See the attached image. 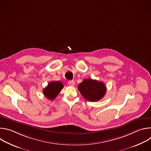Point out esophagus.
I'll list each match as a JSON object with an SVG mask.
<instances>
[{
  "label": "esophagus",
  "mask_w": 151,
  "mask_h": 151,
  "mask_svg": "<svg viewBox=\"0 0 151 151\" xmlns=\"http://www.w3.org/2000/svg\"><path fill=\"white\" fill-rule=\"evenodd\" d=\"M75 84V82L73 81H69L68 82V85H70V86H72V87H73V86H74Z\"/></svg>",
  "instance_id": "34e87169"
}]
</instances>
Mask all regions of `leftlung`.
I'll return each instance as SVG.
<instances>
[{"label":"left lung","instance_id":"obj_1","mask_svg":"<svg viewBox=\"0 0 151 151\" xmlns=\"http://www.w3.org/2000/svg\"><path fill=\"white\" fill-rule=\"evenodd\" d=\"M78 88L82 96L90 101H97L101 99L106 92L104 83L92 79H84L78 85Z\"/></svg>","mask_w":151,"mask_h":151}]
</instances>
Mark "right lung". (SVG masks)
I'll return each mask as SVG.
<instances>
[{"mask_svg": "<svg viewBox=\"0 0 151 151\" xmlns=\"http://www.w3.org/2000/svg\"><path fill=\"white\" fill-rule=\"evenodd\" d=\"M64 85L60 81L50 82L47 87L43 90V93L49 100H53L58 96L63 89Z\"/></svg>", "mask_w": 151, "mask_h": 151, "instance_id": "obj_1", "label": "right lung"}]
</instances>
